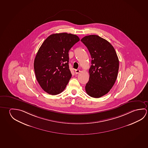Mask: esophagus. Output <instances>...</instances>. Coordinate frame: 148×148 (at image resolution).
<instances>
[{
    "label": "esophagus",
    "instance_id": "esophagus-1",
    "mask_svg": "<svg viewBox=\"0 0 148 148\" xmlns=\"http://www.w3.org/2000/svg\"><path fill=\"white\" fill-rule=\"evenodd\" d=\"M80 71L79 70H75V73L76 74H78L80 73Z\"/></svg>",
    "mask_w": 148,
    "mask_h": 148
}]
</instances>
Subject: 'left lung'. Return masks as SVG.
Masks as SVG:
<instances>
[{"label":"left lung","mask_w":148,"mask_h":148,"mask_svg":"<svg viewBox=\"0 0 148 148\" xmlns=\"http://www.w3.org/2000/svg\"><path fill=\"white\" fill-rule=\"evenodd\" d=\"M81 41L87 47L92 58L86 91L91 97L99 98L106 95L116 82L118 57L112 44L97 35L85 36Z\"/></svg>","instance_id":"8db88e82"}]
</instances>
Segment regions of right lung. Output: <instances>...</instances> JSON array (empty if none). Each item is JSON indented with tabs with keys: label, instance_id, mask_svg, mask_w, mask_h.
<instances>
[{
	"label": "right lung",
	"instance_id": "obj_1",
	"mask_svg": "<svg viewBox=\"0 0 148 148\" xmlns=\"http://www.w3.org/2000/svg\"><path fill=\"white\" fill-rule=\"evenodd\" d=\"M75 34H51L44 41L36 53L34 70L36 80L49 95L60 93L71 78L69 66V51L79 41Z\"/></svg>",
	"mask_w": 148,
	"mask_h": 148
}]
</instances>
